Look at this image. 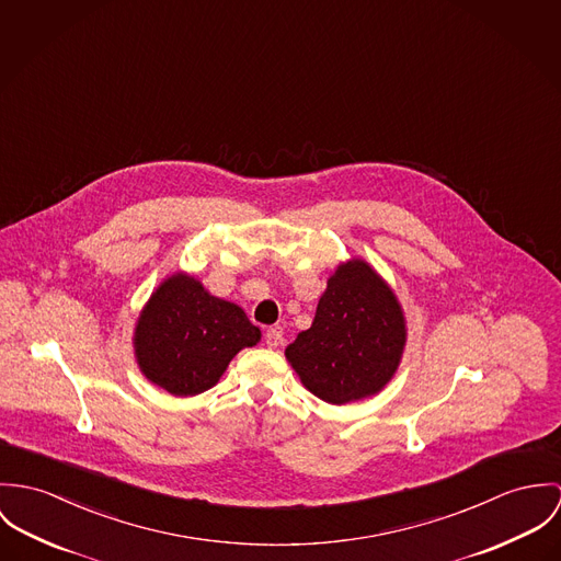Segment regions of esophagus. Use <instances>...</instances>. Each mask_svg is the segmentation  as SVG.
<instances>
[{
  "instance_id": "34e87169",
  "label": "esophagus",
  "mask_w": 561,
  "mask_h": 561,
  "mask_svg": "<svg viewBox=\"0 0 561 561\" xmlns=\"http://www.w3.org/2000/svg\"><path fill=\"white\" fill-rule=\"evenodd\" d=\"M264 342H266L268 348H277V346L284 342V335H282L279 329H268V331L264 333Z\"/></svg>"
}]
</instances>
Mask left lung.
<instances>
[{"mask_svg":"<svg viewBox=\"0 0 561 561\" xmlns=\"http://www.w3.org/2000/svg\"><path fill=\"white\" fill-rule=\"evenodd\" d=\"M404 335L393 293L364 260H351L327 282L310 329L286 357L313 396L344 404L385 387L400 364Z\"/></svg>","mask_w":561,"mask_h":561,"instance_id":"obj_1","label":"left lung"}]
</instances>
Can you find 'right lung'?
Returning <instances> with one entry per match:
<instances>
[{
    "mask_svg": "<svg viewBox=\"0 0 561 561\" xmlns=\"http://www.w3.org/2000/svg\"><path fill=\"white\" fill-rule=\"evenodd\" d=\"M257 340L260 329L245 311L208 295L188 275L163 282L135 329L141 373L174 396L210 389L232 357Z\"/></svg>",
    "mask_w": 561,
    "mask_h": 561,
    "instance_id": "1",
    "label": "right lung"
}]
</instances>
